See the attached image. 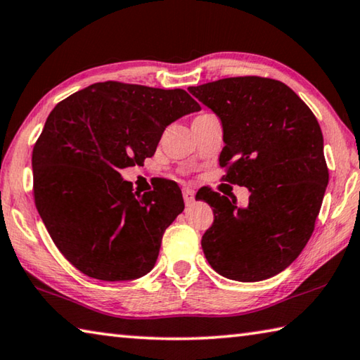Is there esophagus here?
<instances>
[{"label":"esophagus","instance_id":"obj_1","mask_svg":"<svg viewBox=\"0 0 360 360\" xmlns=\"http://www.w3.org/2000/svg\"><path fill=\"white\" fill-rule=\"evenodd\" d=\"M182 197H184V202L187 206H191L192 202L195 201V192L192 191V188H182Z\"/></svg>","mask_w":360,"mask_h":360}]
</instances>
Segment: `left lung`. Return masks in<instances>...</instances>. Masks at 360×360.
<instances>
[{
	"label": "left lung",
	"mask_w": 360,
	"mask_h": 360,
	"mask_svg": "<svg viewBox=\"0 0 360 360\" xmlns=\"http://www.w3.org/2000/svg\"><path fill=\"white\" fill-rule=\"evenodd\" d=\"M188 93L220 117L224 179L250 191L245 207L215 192L200 197L214 207L201 239L205 257L238 282L277 276L309 243L321 209L329 182L321 127L304 101L272 78H224Z\"/></svg>",
	"instance_id": "8db88e82"
}]
</instances>
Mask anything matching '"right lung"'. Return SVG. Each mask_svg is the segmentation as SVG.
I'll list each match as a JSON object with an SVG mask.
<instances>
[{
	"label": "right lung",
	"instance_id": "add662e5",
	"mask_svg": "<svg viewBox=\"0 0 360 360\" xmlns=\"http://www.w3.org/2000/svg\"><path fill=\"white\" fill-rule=\"evenodd\" d=\"M201 107L184 89L94 83L51 110L32 149L34 201L55 245L84 276L140 278L184 211L178 184L134 192L120 169L155 153L167 126Z\"/></svg>",
	"mask_w": 360,
	"mask_h": 360
}]
</instances>
